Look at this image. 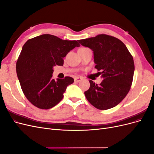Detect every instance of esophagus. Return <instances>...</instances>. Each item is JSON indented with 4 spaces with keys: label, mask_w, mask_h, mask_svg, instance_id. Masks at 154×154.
<instances>
[{
    "label": "esophagus",
    "mask_w": 154,
    "mask_h": 154,
    "mask_svg": "<svg viewBox=\"0 0 154 154\" xmlns=\"http://www.w3.org/2000/svg\"><path fill=\"white\" fill-rule=\"evenodd\" d=\"M83 80V78L82 77H75L74 78V82H80Z\"/></svg>",
    "instance_id": "obj_1"
}]
</instances>
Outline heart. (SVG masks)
<instances>
[{
    "label": "heart",
    "instance_id": "b5f03b06",
    "mask_svg": "<svg viewBox=\"0 0 154 154\" xmlns=\"http://www.w3.org/2000/svg\"><path fill=\"white\" fill-rule=\"evenodd\" d=\"M80 49H85L84 48H80Z\"/></svg>",
    "mask_w": 154,
    "mask_h": 154
}]
</instances>
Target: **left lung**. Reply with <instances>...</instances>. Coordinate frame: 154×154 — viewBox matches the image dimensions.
Returning <instances> with one entry per match:
<instances>
[{
    "label": "left lung",
    "instance_id": "obj_1",
    "mask_svg": "<svg viewBox=\"0 0 154 154\" xmlns=\"http://www.w3.org/2000/svg\"><path fill=\"white\" fill-rule=\"evenodd\" d=\"M78 42L92 50L95 68L103 79L100 85L89 81V89L84 92L87 100L97 109L113 108L125 98L132 85V56L122 41L107 35H98Z\"/></svg>",
    "mask_w": 154,
    "mask_h": 154
}]
</instances>
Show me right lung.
Returning <instances> with one entry per match:
<instances>
[{
	"mask_svg": "<svg viewBox=\"0 0 154 154\" xmlns=\"http://www.w3.org/2000/svg\"><path fill=\"white\" fill-rule=\"evenodd\" d=\"M80 45L76 40H64L49 34L27 40L16 65L17 76L25 96L34 106L49 109L57 105L74 79L52 78L53 67L63 66L70 51Z\"/></svg>",
	"mask_w": 154,
	"mask_h": 154,
	"instance_id": "obj_1",
	"label": "right lung"
}]
</instances>
